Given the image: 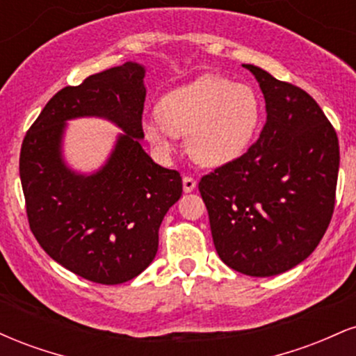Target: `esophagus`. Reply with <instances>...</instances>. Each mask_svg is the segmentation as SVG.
<instances>
[{
    "label": "esophagus",
    "mask_w": 356,
    "mask_h": 356,
    "mask_svg": "<svg viewBox=\"0 0 356 356\" xmlns=\"http://www.w3.org/2000/svg\"><path fill=\"white\" fill-rule=\"evenodd\" d=\"M195 186H197V182H195L192 177H184V179H182L184 192H192V191L195 189Z\"/></svg>",
    "instance_id": "1"
}]
</instances>
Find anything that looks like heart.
I'll return each mask as SVG.
<instances>
[{
    "mask_svg": "<svg viewBox=\"0 0 356 356\" xmlns=\"http://www.w3.org/2000/svg\"><path fill=\"white\" fill-rule=\"evenodd\" d=\"M159 115L142 118V132L155 152L169 157L175 136H186L189 154L201 165L222 167L243 157L261 124L256 90L206 75L167 93Z\"/></svg>",
    "mask_w": 356,
    "mask_h": 356,
    "instance_id": "1",
    "label": "heart"
}]
</instances>
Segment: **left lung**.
<instances>
[{"label":"left lung","instance_id":"left-lung-1","mask_svg":"<svg viewBox=\"0 0 356 356\" xmlns=\"http://www.w3.org/2000/svg\"><path fill=\"white\" fill-rule=\"evenodd\" d=\"M254 75L266 124L243 157L199 182L216 251L248 276L289 271L318 246L334 207L340 145L320 105L305 90Z\"/></svg>","mask_w":356,"mask_h":356}]
</instances>
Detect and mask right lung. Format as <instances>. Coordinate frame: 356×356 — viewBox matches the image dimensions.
<instances>
[{"label":"right lung","mask_w":356,"mask_h":356,"mask_svg":"<svg viewBox=\"0 0 356 356\" xmlns=\"http://www.w3.org/2000/svg\"><path fill=\"white\" fill-rule=\"evenodd\" d=\"M145 67L127 61L65 87L44 105L19 154V179L36 241L56 263L100 284L134 280L157 254L159 227L181 199L177 170L142 149ZM104 118L122 130L93 173L64 161L67 122Z\"/></svg>","instance_id":"right-lung-1"}]
</instances>
